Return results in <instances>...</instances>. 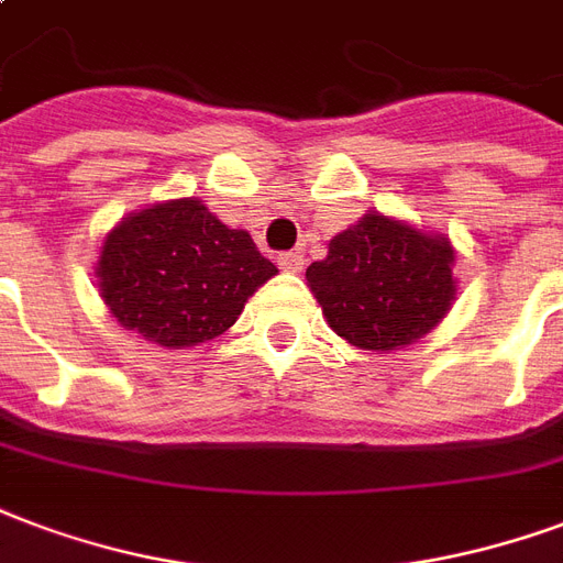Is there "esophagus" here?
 I'll return each instance as SVG.
<instances>
[{"instance_id":"34e87169","label":"esophagus","mask_w":563,"mask_h":563,"mask_svg":"<svg viewBox=\"0 0 563 563\" xmlns=\"http://www.w3.org/2000/svg\"><path fill=\"white\" fill-rule=\"evenodd\" d=\"M277 265H280L283 271H289V274H301L307 260H303V253H283L280 260H277Z\"/></svg>"}]
</instances>
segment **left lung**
I'll list each match as a JSON object with an SVG mask.
<instances>
[{
    "mask_svg": "<svg viewBox=\"0 0 563 563\" xmlns=\"http://www.w3.org/2000/svg\"><path fill=\"white\" fill-rule=\"evenodd\" d=\"M453 265L448 235L366 211L307 268V286L336 336L385 355L423 340L451 313Z\"/></svg>",
    "mask_w": 563,
    "mask_h": 563,
    "instance_id": "obj_1",
    "label": "left lung"
}]
</instances>
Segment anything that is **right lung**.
Returning a JSON list of instances; mask_svg holds the SVG:
<instances>
[{
  "mask_svg": "<svg viewBox=\"0 0 563 563\" xmlns=\"http://www.w3.org/2000/svg\"><path fill=\"white\" fill-rule=\"evenodd\" d=\"M277 274L250 232L229 229L197 197L164 199L122 218L98 253V295L124 331L190 349L239 322Z\"/></svg>",
  "mask_w": 563,
  "mask_h": 563,
  "instance_id": "right-lung-1",
  "label": "right lung"
}]
</instances>
